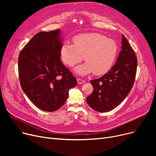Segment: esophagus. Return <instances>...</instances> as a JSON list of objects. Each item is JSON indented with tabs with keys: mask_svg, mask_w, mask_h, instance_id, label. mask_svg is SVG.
<instances>
[{
	"mask_svg": "<svg viewBox=\"0 0 156 156\" xmlns=\"http://www.w3.org/2000/svg\"><path fill=\"white\" fill-rule=\"evenodd\" d=\"M77 82L78 84H82L83 83H85V80H82V79H80V78H78L77 79Z\"/></svg>",
	"mask_w": 156,
	"mask_h": 156,
	"instance_id": "obj_1",
	"label": "esophagus"
}]
</instances>
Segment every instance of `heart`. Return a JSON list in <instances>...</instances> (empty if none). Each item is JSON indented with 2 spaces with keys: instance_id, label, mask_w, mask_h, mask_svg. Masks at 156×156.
I'll return each instance as SVG.
<instances>
[{
  "instance_id": "1",
  "label": "heart",
  "mask_w": 156,
  "mask_h": 156,
  "mask_svg": "<svg viewBox=\"0 0 156 156\" xmlns=\"http://www.w3.org/2000/svg\"><path fill=\"white\" fill-rule=\"evenodd\" d=\"M74 44L64 42L60 49L62 62L72 67L85 58L86 63L78 66L75 70L80 75L93 71L95 75L108 72L118 52V45L112 39L99 34H87L76 36Z\"/></svg>"
}]
</instances>
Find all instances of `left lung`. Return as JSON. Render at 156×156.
<instances>
[{"label":"left lung","mask_w":156,"mask_h":156,"mask_svg":"<svg viewBox=\"0 0 156 156\" xmlns=\"http://www.w3.org/2000/svg\"><path fill=\"white\" fill-rule=\"evenodd\" d=\"M136 68L135 53L122 35L121 51L116 64L104 76L90 80L94 90L87 97L90 107L98 112H108L117 107L133 87Z\"/></svg>","instance_id":"1"}]
</instances>
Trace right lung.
I'll return each instance as SVG.
<instances>
[{
  "instance_id": "1",
  "label": "right lung",
  "mask_w": 156,
  "mask_h": 156,
  "mask_svg": "<svg viewBox=\"0 0 156 156\" xmlns=\"http://www.w3.org/2000/svg\"><path fill=\"white\" fill-rule=\"evenodd\" d=\"M60 30L39 32L21 51L18 73L23 92L36 107L53 112L65 103L76 80L60 59Z\"/></svg>"
}]
</instances>
